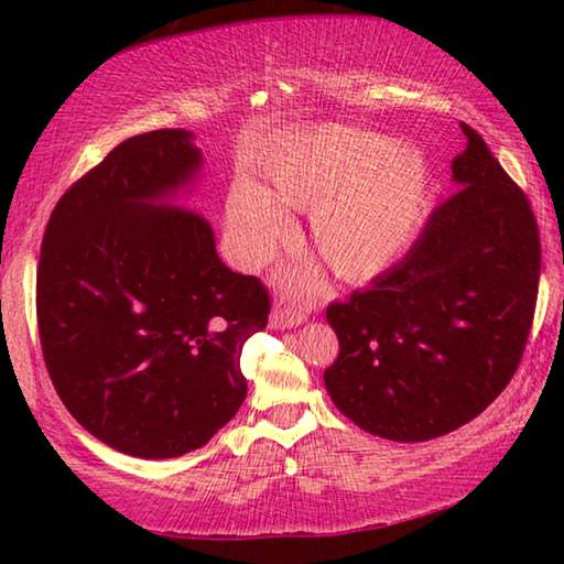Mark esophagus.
Instances as JSON below:
<instances>
[{"instance_id":"1","label":"esophagus","mask_w":564,"mask_h":564,"mask_svg":"<svg viewBox=\"0 0 564 564\" xmlns=\"http://www.w3.org/2000/svg\"><path fill=\"white\" fill-rule=\"evenodd\" d=\"M308 318V311L301 308V305L289 303V301H275L273 305V313H271V328L275 330H283V328H295L305 323Z\"/></svg>"}]
</instances>
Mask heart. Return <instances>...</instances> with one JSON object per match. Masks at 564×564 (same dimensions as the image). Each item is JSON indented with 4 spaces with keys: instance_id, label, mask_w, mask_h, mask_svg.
I'll return each instance as SVG.
<instances>
[{
    "instance_id": "1",
    "label": "heart",
    "mask_w": 564,
    "mask_h": 564,
    "mask_svg": "<svg viewBox=\"0 0 564 564\" xmlns=\"http://www.w3.org/2000/svg\"><path fill=\"white\" fill-rule=\"evenodd\" d=\"M269 186L236 178L226 224L238 259L261 263L289 234L285 208L311 212V243L346 283H368L403 259L431 214L433 176L410 141L346 127L301 131L265 161Z\"/></svg>"
}]
</instances>
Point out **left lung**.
<instances>
[{
	"instance_id": "left-lung-1",
	"label": "left lung",
	"mask_w": 564,
	"mask_h": 564,
	"mask_svg": "<svg viewBox=\"0 0 564 564\" xmlns=\"http://www.w3.org/2000/svg\"><path fill=\"white\" fill-rule=\"evenodd\" d=\"M453 159L455 194L393 269L330 303L340 352L328 395L370 435L423 443L470 423L518 370L540 281L538 221L480 133Z\"/></svg>"
}]
</instances>
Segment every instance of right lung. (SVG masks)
I'll return each mask as SVG.
<instances>
[{
  "label": "right lung",
  "mask_w": 564,
  "mask_h": 564,
  "mask_svg": "<svg viewBox=\"0 0 564 564\" xmlns=\"http://www.w3.org/2000/svg\"><path fill=\"white\" fill-rule=\"evenodd\" d=\"M186 129L139 133L54 206L36 271L46 370L76 423L147 460L206 445L246 400L243 343L269 291L171 204L202 171Z\"/></svg>",
  "instance_id": "obj_1"
}]
</instances>
